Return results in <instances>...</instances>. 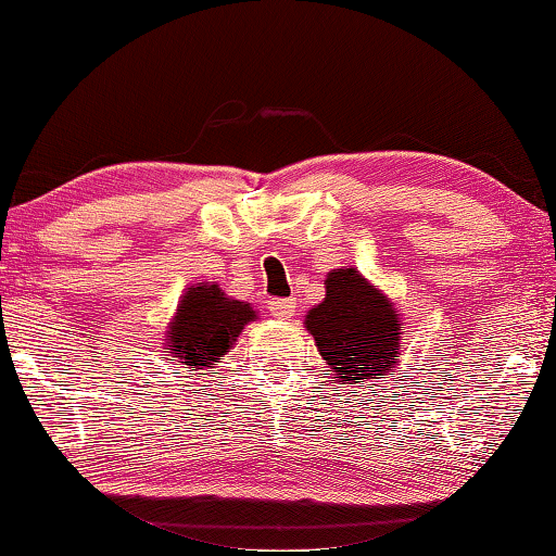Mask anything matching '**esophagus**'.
Instances as JSON below:
<instances>
[{
	"instance_id": "obj_1",
	"label": "esophagus",
	"mask_w": 556,
	"mask_h": 556,
	"mask_svg": "<svg viewBox=\"0 0 556 556\" xmlns=\"http://www.w3.org/2000/svg\"><path fill=\"white\" fill-rule=\"evenodd\" d=\"M296 312V299H275V302H269V314L277 316V319H292Z\"/></svg>"
}]
</instances>
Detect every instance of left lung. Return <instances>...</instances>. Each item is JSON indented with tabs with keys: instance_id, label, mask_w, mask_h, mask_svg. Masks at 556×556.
<instances>
[{
	"instance_id": "left-lung-1",
	"label": "left lung",
	"mask_w": 556,
	"mask_h": 556,
	"mask_svg": "<svg viewBox=\"0 0 556 556\" xmlns=\"http://www.w3.org/2000/svg\"><path fill=\"white\" fill-rule=\"evenodd\" d=\"M304 324L337 381H374L399 366V314L389 296L354 267L326 275L324 302L309 309Z\"/></svg>"
}]
</instances>
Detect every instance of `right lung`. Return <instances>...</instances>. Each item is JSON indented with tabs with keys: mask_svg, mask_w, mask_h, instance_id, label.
Instances as JSON below:
<instances>
[{
	"mask_svg": "<svg viewBox=\"0 0 556 556\" xmlns=\"http://www.w3.org/2000/svg\"><path fill=\"white\" fill-rule=\"evenodd\" d=\"M257 312L227 296L215 281H200L180 296L178 312L167 326V354L175 364L200 371L219 364Z\"/></svg>",
	"mask_w": 556,
	"mask_h": 556,
	"instance_id": "right-lung-1",
	"label": "right lung"
}]
</instances>
